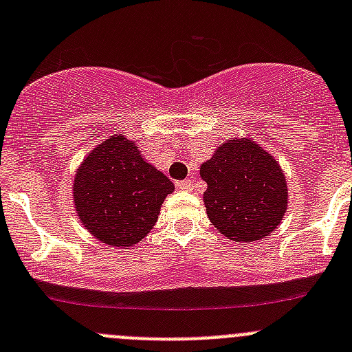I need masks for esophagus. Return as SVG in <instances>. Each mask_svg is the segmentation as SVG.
Here are the masks:
<instances>
[{"label":"esophagus","instance_id":"34e87169","mask_svg":"<svg viewBox=\"0 0 352 352\" xmlns=\"http://www.w3.org/2000/svg\"><path fill=\"white\" fill-rule=\"evenodd\" d=\"M177 187H179L180 190H192L194 182L192 180H180V182H177Z\"/></svg>","mask_w":352,"mask_h":352}]
</instances>
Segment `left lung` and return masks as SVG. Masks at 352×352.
<instances>
[{
    "instance_id": "8db88e82",
    "label": "left lung",
    "mask_w": 352,
    "mask_h": 352,
    "mask_svg": "<svg viewBox=\"0 0 352 352\" xmlns=\"http://www.w3.org/2000/svg\"><path fill=\"white\" fill-rule=\"evenodd\" d=\"M204 206L212 225L233 242H255L274 232L287 206L285 173L252 140H230L201 165Z\"/></svg>"
}]
</instances>
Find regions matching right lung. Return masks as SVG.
Here are the masks:
<instances>
[{
    "label": "right lung",
    "instance_id": "add662e5",
    "mask_svg": "<svg viewBox=\"0 0 352 352\" xmlns=\"http://www.w3.org/2000/svg\"><path fill=\"white\" fill-rule=\"evenodd\" d=\"M74 206L85 228L110 247H131L153 228L173 184L144 162L122 134L88 153L73 184Z\"/></svg>",
    "mask_w": 352,
    "mask_h": 352
}]
</instances>
